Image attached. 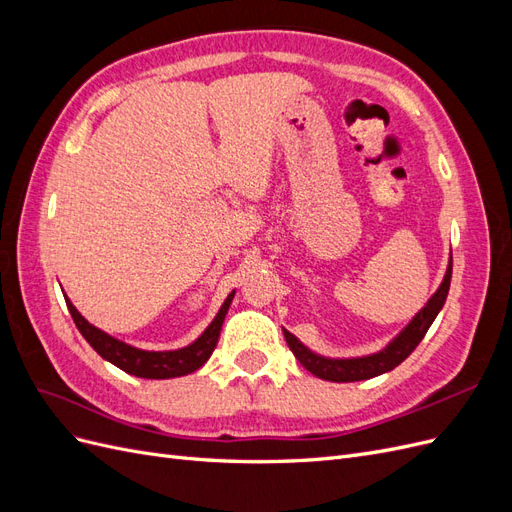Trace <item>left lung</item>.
<instances>
[{
    "mask_svg": "<svg viewBox=\"0 0 512 512\" xmlns=\"http://www.w3.org/2000/svg\"><path fill=\"white\" fill-rule=\"evenodd\" d=\"M451 275H453V258L448 260L446 275H444L440 288L436 290V294H433L421 312H418L410 320L408 327L401 331L389 346L376 354L356 356V359H327V356H320L309 348H305L297 337L284 329L286 344L292 350V354L297 356V361L307 371H312L314 376H318L322 380L356 382V380H369V378H376L380 374H386V371L395 369L401 361H406L412 354V350L421 344V339L429 331L431 322L436 320V316L440 314V309L446 301L448 288H451Z\"/></svg>",
    "mask_w": 512,
    "mask_h": 512,
    "instance_id": "left-lung-1",
    "label": "left lung"
}]
</instances>
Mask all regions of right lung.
Listing matches in <instances>:
<instances>
[{"label": "right lung", "mask_w": 512, "mask_h": 512, "mask_svg": "<svg viewBox=\"0 0 512 512\" xmlns=\"http://www.w3.org/2000/svg\"><path fill=\"white\" fill-rule=\"evenodd\" d=\"M232 297L235 292H230L224 305L220 307L218 316L213 318V322L205 329V333L200 335L196 342L190 346L179 348V350H164V352H151V350H141L134 348L126 342H119V339L111 337L108 333L100 331L94 324H89L81 314L79 309L72 305L70 299H66V305L72 314V320L76 324V329L81 331V335L87 339L89 346L94 348L102 359L108 363H113L126 374L138 376V378H147V380H166V378H179V376H188L198 367H203L211 352L218 346L222 324L226 318L228 307L232 303Z\"/></svg>", "instance_id": "add662e5"}]
</instances>
